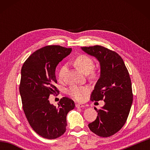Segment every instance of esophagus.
<instances>
[{
    "mask_svg": "<svg viewBox=\"0 0 150 150\" xmlns=\"http://www.w3.org/2000/svg\"><path fill=\"white\" fill-rule=\"evenodd\" d=\"M76 108H82V107H84V105H81V104H76L75 105Z\"/></svg>",
    "mask_w": 150,
    "mask_h": 150,
    "instance_id": "obj_1",
    "label": "esophagus"
}]
</instances>
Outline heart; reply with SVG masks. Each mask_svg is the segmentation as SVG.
<instances>
[{
    "instance_id": "b5f03b06",
    "label": "heart",
    "mask_w": 150,
    "mask_h": 150,
    "mask_svg": "<svg viewBox=\"0 0 150 150\" xmlns=\"http://www.w3.org/2000/svg\"><path fill=\"white\" fill-rule=\"evenodd\" d=\"M74 64L77 69L84 74H88L94 68V62L90 57L85 55H80L75 58ZM67 66L63 65L60 68L58 73L59 79H63V77L67 71ZM88 92V89L85 87L72 86L68 90L69 95L76 100H82L84 96Z\"/></svg>"
}]
</instances>
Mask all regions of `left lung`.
Segmentation results:
<instances>
[{
	"mask_svg": "<svg viewBox=\"0 0 150 150\" xmlns=\"http://www.w3.org/2000/svg\"><path fill=\"white\" fill-rule=\"evenodd\" d=\"M98 61L100 74L91 94V100H105V105L88 128L96 135L109 137L124 125L133 100L130 75L123 59L117 53L100 45L81 47Z\"/></svg>",
	"mask_w": 150,
	"mask_h": 150,
	"instance_id": "1",
	"label": "left lung"
}]
</instances>
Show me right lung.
Masks as SVG:
<instances>
[{
    "mask_svg": "<svg viewBox=\"0 0 150 150\" xmlns=\"http://www.w3.org/2000/svg\"><path fill=\"white\" fill-rule=\"evenodd\" d=\"M71 48L47 45L33 53L21 69L20 93L23 110L35 132L47 139L59 138L66 130V116L75 108L73 100L63 97L56 107L49 96L57 91L55 69Z\"/></svg>",
    "mask_w": 150,
    "mask_h": 150,
    "instance_id": "obj_1",
    "label": "right lung"
}]
</instances>
